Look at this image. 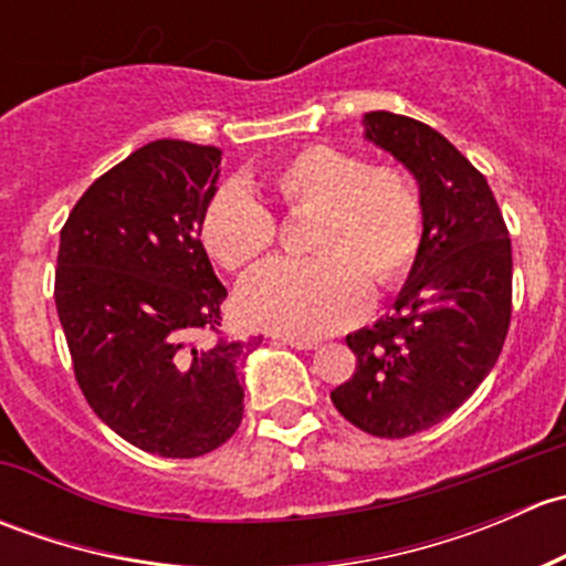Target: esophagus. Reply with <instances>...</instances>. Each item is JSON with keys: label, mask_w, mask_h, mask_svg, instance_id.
<instances>
[{"label": "esophagus", "mask_w": 566, "mask_h": 566, "mask_svg": "<svg viewBox=\"0 0 566 566\" xmlns=\"http://www.w3.org/2000/svg\"><path fill=\"white\" fill-rule=\"evenodd\" d=\"M279 342H282V345L295 347V350H315L319 345L317 339H301V336H279Z\"/></svg>", "instance_id": "1"}]
</instances>
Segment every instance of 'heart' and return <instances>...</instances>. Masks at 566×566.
<instances>
[{
    "instance_id": "1",
    "label": "heart",
    "mask_w": 566,
    "mask_h": 566,
    "mask_svg": "<svg viewBox=\"0 0 566 566\" xmlns=\"http://www.w3.org/2000/svg\"><path fill=\"white\" fill-rule=\"evenodd\" d=\"M290 216H315V260H273L238 287V315L251 328L284 336H323L367 312L369 282H402L424 243L419 186L394 164L367 167L331 145L301 147L256 180ZM199 241L227 271L260 260L276 241V219L241 182H224L199 219Z\"/></svg>"
}]
</instances>
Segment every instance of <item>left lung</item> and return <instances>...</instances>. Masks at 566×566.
I'll use <instances>...</instances> for the list:
<instances>
[{
	"instance_id": "left-lung-1",
	"label": "left lung",
	"mask_w": 566,
	"mask_h": 566,
	"mask_svg": "<svg viewBox=\"0 0 566 566\" xmlns=\"http://www.w3.org/2000/svg\"><path fill=\"white\" fill-rule=\"evenodd\" d=\"M364 136L419 182L424 243L394 315L347 334L356 373L331 391L336 410L378 438L447 419L490 375L512 317V241L484 175L430 125L364 114Z\"/></svg>"
}]
</instances>
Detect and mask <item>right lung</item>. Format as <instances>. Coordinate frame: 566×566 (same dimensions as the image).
Here are the masks:
<instances>
[{
	"mask_svg": "<svg viewBox=\"0 0 566 566\" xmlns=\"http://www.w3.org/2000/svg\"><path fill=\"white\" fill-rule=\"evenodd\" d=\"M221 150L158 139L84 191L60 232L54 301L78 389L119 438L161 458H199L243 419L238 367L260 339L219 334L227 287L199 219Z\"/></svg>",
	"mask_w": 566,
	"mask_h": 566,
	"instance_id": "add662e5",
	"label": "right lung"
}]
</instances>
